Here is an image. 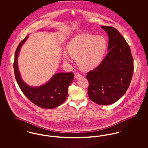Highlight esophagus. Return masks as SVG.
Returning <instances> with one entry per match:
<instances>
[{
    "label": "esophagus",
    "instance_id": "obj_1",
    "mask_svg": "<svg viewBox=\"0 0 148 148\" xmlns=\"http://www.w3.org/2000/svg\"><path fill=\"white\" fill-rule=\"evenodd\" d=\"M82 75L80 74H79V73H76L75 74V77H76L77 79L79 78V77H81Z\"/></svg>",
    "mask_w": 148,
    "mask_h": 148
}]
</instances>
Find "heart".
Instances as JSON below:
<instances>
[{
  "label": "heart",
  "mask_w": 148,
  "mask_h": 148,
  "mask_svg": "<svg viewBox=\"0 0 148 148\" xmlns=\"http://www.w3.org/2000/svg\"><path fill=\"white\" fill-rule=\"evenodd\" d=\"M108 47L107 39L103 35L84 34L72 38L66 46L68 54L77 59L79 67L91 71L102 62ZM65 58L67 56L64 54Z\"/></svg>",
  "instance_id": "b5f03b06"
}]
</instances>
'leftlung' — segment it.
I'll return each mask as SVG.
<instances>
[{"instance_id": "left-lung-1", "label": "left lung", "mask_w": 148, "mask_h": 148, "mask_svg": "<svg viewBox=\"0 0 148 148\" xmlns=\"http://www.w3.org/2000/svg\"><path fill=\"white\" fill-rule=\"evenodd\" d=\"M109 36L108 50L98 66L87 73L88 94L99 105L112 104L128 89L134 72L130 48L119 32L112 27L101 26Z\"/></svg>"}]
</instances>
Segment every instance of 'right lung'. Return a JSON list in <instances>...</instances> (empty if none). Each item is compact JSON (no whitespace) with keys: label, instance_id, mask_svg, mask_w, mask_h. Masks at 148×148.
<instances>
[{"label":"right lung","instance_id":"right-lung-1","mask_svg":"<svg viewBox=\"0 0 148 148\" xmlns=\"http://www.w3.org/2000/svg\"><path fill=\"white\" fill-rule=\"evenodd\" d=\"M27 38L28 36L21 41L15 52L13 66L17 83L25 97L36 106L49 109L58 107L66 99L68 87L73 80L74 74L73 72L58 73L45 84L34 88L29 86L21 79L17 64L19 51Z\"/></svg>","mask_w":148,"mask_h":148}]
</instances>
